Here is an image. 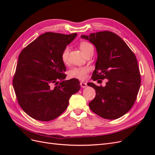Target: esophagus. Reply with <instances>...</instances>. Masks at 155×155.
<instances>
[{
	"label": "esophagus",
	"instance_id": "1",
	"mask_svg": "<svg viewBox=\"0 0 155 155\" xmlns=\"http://www.w3.org/2000/svg\"><path fill=\"white\" fill-rule=\"evenodd\" d=\"M80 85H81V87L82 88H85L87 86V83H85V82H81L80 83Z\"/></svg>",
	"mask_w": 155,
	"mask_h": 155
}]
</instances>
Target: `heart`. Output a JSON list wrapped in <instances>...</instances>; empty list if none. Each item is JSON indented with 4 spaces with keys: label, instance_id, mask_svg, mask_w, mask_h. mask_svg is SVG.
<instances>
[{
    "label": "heart",
    "instance_id": "1",
    "mask_svg": "<svg viewBox=\"0 0 155 155\" xmlns=\"http://www.w3.org/2000/svg\"><path fill=\"white\" fill-rule=\"evenodd\" d=\"M82 52L85 54L87 51L90 49L93 48V46L91 44L87 43V42H81L79 45ZM69 52L68 47L65 48L61 54V59L63 62L66 63L68 60V55ZM89 71V68L87 67H74L70 70L68 72V76L70 78H76L80 79V80H84L85 79L87 76V73Z\"/></svg>",
    "mask_w": 155,
    "mask_h": 155
}]
</instances>
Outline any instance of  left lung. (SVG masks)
<instances>
[{"mask_svg": "<svg viewBox=\"0 0 155 155\" xmlns=\"http://www.w3.org/2000/svg\"><path fill=\"white\" fill-rule=\"evenodd\" d=\"M81 37L94 45L97 53L92 79H108L105 87L87 83L96 91L89 107L103 118H119L132 108L140 87L141 78L136 56L113 32L100 31Z\"/></svg>", "mask_w": 155, "mask_h": 155, "instance_id": "obj_1", "label": "left lung"}]
</instances>
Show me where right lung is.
<instances>
[{"instance_id": "add662e5", "label": "right lung", "mask_w": 155, "mask_h": 155, "mask_svg": "<svg viewBox=\"0 0 155 155\" xmlns=\"http://www.w3.org/2000/svg\"><path fill=\"white\" fill-rule=\"evenodd\" d=\"M76 36L46 32L18 56L13 88L18 104L32 118L48 121L58 118L80 89L78 79L64 80L66 67L61 59L63 50Z\"/></svg>"}]
</instances>
